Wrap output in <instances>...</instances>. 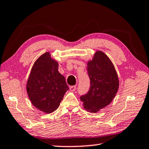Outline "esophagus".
Wrapping results in <instances>:
<instances>
[{
  "mask_svg": "<svg viewBox=\"0 0 149 149\" xmlns=\"http://www.w3.org/2000/svg\"><path fill=\"white\" fill-rule=\"evenodd\" d=\"M70 89L71 91H75V89H76V86H75V85H74V86H71L70 87Z\"/></svg>",
  "mask_w": 149,
  "mask_h": 149,
  "instance_id": "obj_1",
  "label": "esophagus"
}]
</instances>
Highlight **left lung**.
<instances>
[{"label": "left lung", "mask_w": 149, "mask_h": 149, "mask_svg": "<svg viewBox=\"0 0 149 149\" xmlns=\"http://www.w3.org/2000/svg\"><path fill=\"white\" fill-rule=\"evenodd\" d=\"M90 87L80 97L84 107L95 113L112 102L119 87L117 73L110 60L104 52L97 51L87 63Z\"/></svg>", "instance_id": "8db88e82"}]
</instances>
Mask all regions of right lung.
Wrapping results in <instances>:
<instances>
[{
	"mask_svg": "<svg viewBox=\"0 0 149 149\" xmlns=\"http://www.w3.org/2000/svg\"><path fill=\"white\" fill-rule=\"evenodd\" d=\"M58 64L45 52L36 60L30 73L27 91L31 103L45 113L58 108L69 89L65 78L58 71Z\"/></svg>",
	"mask_w": 149,
	"mask_h": 149,
	"instance_id": "obj_1",
	"label": "right lung"
}]
</instances>
